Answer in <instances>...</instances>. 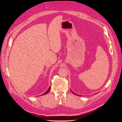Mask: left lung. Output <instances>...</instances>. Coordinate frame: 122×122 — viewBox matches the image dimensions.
Instances as JSON below:
<instances>
[{"instance_id":"1","label":"left lung","mask_w":122,"mask_h":122,"mask_svg":"<svg viewBox=\"0 0 122 122\" xmlns=\"http://www.w3.org/2000/svg\"><path fill=\"white\" fill-rule=\"evenodd\" d=\"M72 93H73V94H75V95H77V96H80V95H78V94H75V93H74V92H73V91H72Z\"/></svg>"}]
</instances>
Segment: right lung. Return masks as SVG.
I'll use <instances>...</instances> for the list:
<instances>
[{"label":"right lung","mask_w":122,"mask_h":122,"mask_svg":"<svg viewBox=\"0 0 122 122\" xmlns=\"http://www.w3.org/2000/svg\"><path fill=\"white\" fill-rule=\"evenodd\" d=\"M50 89H51V88H50V87L49 88V89H48V90L45 92V93H44V94H43L42 95H45V94H47L50 91Z\"/></svg>","instance_id":"right-lung-1"}]
</instances>
